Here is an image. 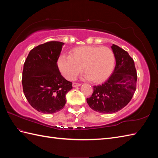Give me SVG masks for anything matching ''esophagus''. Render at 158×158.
<instances>
[{
    "label": "esophagus",
    "instance_id": "34e87169",
    "mask_svg": "<svg viewBox=\"0 0 158 158\" xmlns=\"http://www.w3.org/2000/svg\"><path fill=\"white\" fill-rule=\"evenodd\" d=\"M81 83H73V88H75V87H79L81 85Z\"/></svg>",
    "mask_w": 158,
    "mask_h": 158
}]
</instances>
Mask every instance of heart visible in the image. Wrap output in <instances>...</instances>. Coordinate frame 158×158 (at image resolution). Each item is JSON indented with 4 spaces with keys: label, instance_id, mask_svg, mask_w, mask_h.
Segmentation results:
<instances>
[{
    "label": "heart",
    "instance_id": "obj_1",
    "mask_svg": "<svg viewBox=\"0 0 158 158\" xmlns=\"http://www.w3.org/2000/svg\"><path fill=\"white\" fill-rule=\"evenodd\" d=\"M115 62V55L110 48L89 45L74 48L70 56H61L58 65L60 72L68 80L75 79L82 72L83 67L85 79L101 83L112 73Z\"/></svg>",
    "mask_w": 158,
    "mask_h": 158
}]
</instances>
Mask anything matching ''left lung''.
Masks as SVG:
<instances>
[{
    "instance_id": "left-lung-1",
    "label": "left lung",
    "mask_w": 158,
    "mask_h": 158,
    "mask_svg": "<svg viewBox=\"0 0 158 158\" xmlns=\"http://www.w3.org/2000/svg\"><path fill=\"white\" fill-rule=\"evenodd\" d=\"M116 64L112 75L102 85L94 86L87 102L91 109L100 113H113L125 107L136 91L137 75L135 62L125 50L111 46Z\"/></svg>"
}]
</instances>
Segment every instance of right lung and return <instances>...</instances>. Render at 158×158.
Returning <instances> with one entry per match:
<instances>
[{
	"instance_id": "obj_1",
	"label": "right lung",
	"mask_w": 158,
	"mask_h": 158,
	"mask_svg": "<svg viewBox=\"0 0 158 158\" xmlns=\"http://www.w3.org/2000/svg\"><path fill=\"white\" fill-rule=\"evenodd\" d=\"M64 43L50 41L33 48L23 64V94L33 108L52 114L64 108L66 94L73 88L60 73L57 61Z\"/></svg>"
}]
</instances>
